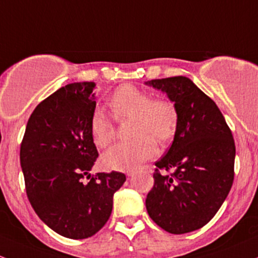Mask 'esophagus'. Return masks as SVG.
<instances>
[{
    "label": "esophagus",
    "instance_id": "obj_1",
    "mask_svg": "<svg viewBox=\"0 0 258 258\" xmlns=\"http://www.w3.org/2000/svg\"><path fill=\"white\" fill-rule=\"evenodd\" d=\"M134 174H135L134 170H127V172H126L127 177H132V175H134Z\"/></svg>",
    "mask_w": 258,
    "mask_h": 258
}]
</instances>
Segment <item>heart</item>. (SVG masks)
Returning a JSON list of instances; mask_svg holds the SVG:
<instances>
[{
	"mask_svg": "<svg viewBox=\"0 0 258 258\" xmlns=\"http://www.w3.org/2000/svg\"><path fill=\"white\" fill-rule=\"evenodd\" d=\"M110 106L116 117H135L131 142H120L102 154L101 163L107 169L132 170L157 154V145L151 136L164 142L174 134L177 111L165 99H152L147 91L132 85L120 86L111 97ZM90 132L97 147L105 148L115 138V126L101 110L90 118Z\"/></svg>",
	"mask_w": 258,
	"mask_h": 258,
	"instance_id": "1",
	"label": "heart"
}]
</instances>
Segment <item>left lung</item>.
I'll list each match as a JSON object with an SVG mask.
<instances>
[{"label": "left lung", "instance_id": "left-lung-1", "mask_svg": "<svg viewBox=\"0 0 258 258\" xmlns=\"http://www.w3.org/2000/svg\"><path fill=\"white\" fill-rule=\"evenodd\" d=\"M167 94L177 111L174 140L156 162L154 185L146 199L151 219L180 235L214 218L234 181L235 142L215 102L186 77L146 81ZM172 169V175L160 170Z\"/></svg>", "mask_w": 258, "mask_h": 258}]
</instances>
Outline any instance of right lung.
I'll use <instances>...</instances> for the list:
<instances>
[{"mask_svg": "<svg viewBox=\"0 0 258 258\" xmlns=\"http://www.w3.org/2000/svg\"><path fill=\"white\" fill-rule=\"evenodd\" d=\"M95 88L93 81L68 84L43 100L27 122L20 152L32 208L53 231L74 240L102 229L126 181L120 172L90 177L99 156L90 132Z\"/></svg>", "mask_w": 258, "mask_h": 258, "instance_id": "1", "label": "right lung"}]
</instances>
